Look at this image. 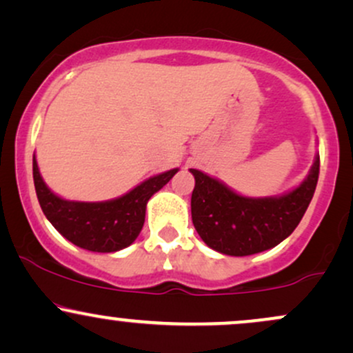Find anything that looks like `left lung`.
<instances>
[{"label": "left lung", "mask_w": 353, "mask_h": 353, "mask_svg": "<svg viewBox=\"0 0 353 353\" xmlns=\"http://www.w3.org/2000/svg\"><path fill=\"white\" fill-rule=\"evenodd\" d=\"M320 159L315 156L309 176L282 196L245 197L224 182L190 169L196 185L190 197L192 222L210 249L225 255H252L281 244L302 221L314 197Z\"/></svg>", "instance_id": "left-lung-1"}]
</instances>
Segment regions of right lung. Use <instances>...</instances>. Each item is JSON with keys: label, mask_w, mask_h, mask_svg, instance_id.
<instances>
[{"label": "right lung", "mask_w": 353, "mask_h": 353, "mask_svg": "<svg viewBox=\"0 0 353 353\" xmlns=\"http://www.w3.org/2000/svg\"><path fill=\"white\" fill-rule=\"evenodd\" d=\"M179 169L157 174L124 196L103 202L66 201L48 188L33 157V179L44 216L63 237L91 252H116L131 245L144 225L145 205Z\"/></svg>", "instance_id": "1"}]
</instances>
